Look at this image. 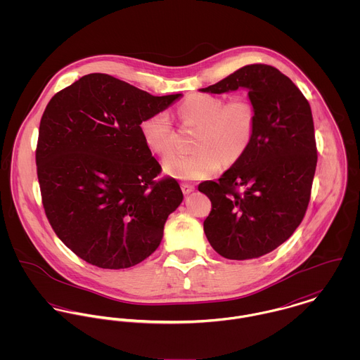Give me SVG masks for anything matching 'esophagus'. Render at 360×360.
I'll return each instance as SVG.
<instances>
[{
  "mask_svg": "<svg viewBox=\"0 0 360 360\" xmlns=\"http://www.w3.org/2000/svg\"><path fill=\"white\" fill-rule=\"evenodd\" d=\"M181 190H183L184 194H190V193H193L195 190V187L193 184H190V183H181Z\"/></svg>",
  "mask_w": 360,
  "mask_h": 360,
  "instance_id": "esophagus-1",
  "label": "esophagus"
}]
</instances>
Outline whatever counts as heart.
<instances>
[{"label": "heart", "instance_id": "obj_1", "mask_svg": "<svg viewBox=\"0 0 360 360\" xmlns=\"http://www.w3.org/2000/svg\"><path fill=\"white\" fill-rule=\"evenodd\" d=\"M184 126L198 127L193 153H179L165 159V170L183 180L214 174L221 162L231 165L250 148L257 129V108L251 100L195 94L177 108ZM141 136L151 151L169 155L176 147V133L165 110L155 112L140 123Z\"/></svg>", "mask_w": 360, "mask_h": 360}]
</instances>
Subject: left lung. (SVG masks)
<instances>
[{"label": "left lung", "mask_w": 360, "mask_h": 360, "mask_svg": "<svg viewBox=\"0 0 360 360\" xmlns=\"http://www.w3.org/2000/svg\"><path fill=\"white\" fill-rule=\"evenodd\" d=\"M248 89L257 129L247 153L217 180L198 190L212 202L206 238L227 259L266 255L285 243L304 220L317 163L308 100L278 69L252 63L202 89L221 94Z\"/></svg>", "instance_id": "left-lung-1"}]
</instances>
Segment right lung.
<instances>
[{"instance_id": "right-lung-1", "label": "right lung", "mask_w": 360, "mask_h": 360, "mask_svg": "<svg viewBox=\"0 0 360 360\" xmlns=\"http://www.w3.org/2000/svg\"><path fill=\"white\" fill-rule=\"evenodd\" d=\"M181 94L155 97L103 73L86 75L47 105L36 148L41 202L59 240L83 260L126 269L150 257L183 201L140 123Z\"/></svg>"}]
</instances>
